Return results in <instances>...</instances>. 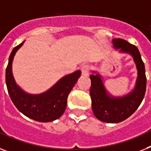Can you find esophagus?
Instances as JSON below:
<instances>
[{
    "label": "esophagus",
    "instance_id": "obj_1",
    "mask_svg": "<svg viewBox=\"0 0 151 151\" xmlns=\"http://www.w3.org/2000/svg\"><path fill=\"white\" fill-rule=\"evenodd\" d=\"M81 70H82V74L83 76H88L89 73V70H90V67L89 65H83Z\"/></svg>",
    "mask_w": 151,
    "mask_h": 151
}]
</instances>
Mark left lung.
Segmentation results:
<instances>
[{
  "label": "left lung",
  "instance_id": "8db88e82",
  "mask_svg": "<svg viewBox=\"0 0 151 151\" xmlns=\"http://www.w3.org/2000/svg\"><path fill=\"white\" fill-rule=\"evenodd\" d=\"M116 48L131 55L137 65L138 78L134 90L129 95L121 98L109 97L107 94L99 75H90V96L92 108L96 117L106 123H119L133 114L138 109L144 99L147 87L145 66L137 46L129 44L126 40H113Z\"/></svg>",
  "mask_w": 151,
  "mask_h": 151
}]
</instances>
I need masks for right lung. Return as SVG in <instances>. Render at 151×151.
I'll use <instances>...</instances> for the list:
<instances>
[{"instance_id":"right-lung-1","label":"right lung","mask_w":151,"mask_h":151,"mask_svg":"<svg viewBox=\"0 0 151 151\" xmlns=\"http://www.w3.org/2000/svg\"><path fill=\"white\" fill-rule=\"evenodd\" d=\"M24 42L11 52L6 68L5 81L11 101L24 116L38 122H51L60 117L65 110L68 94L81 76L78 70L62 78L49 90L40 95L25 93L16 85L11 72L14 56Z\"/></svg>"}]
</instances>
